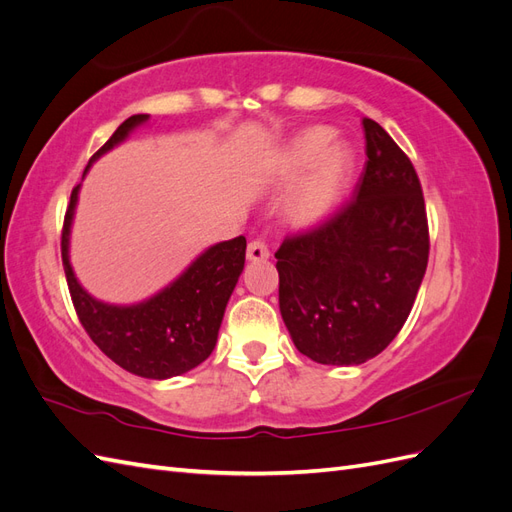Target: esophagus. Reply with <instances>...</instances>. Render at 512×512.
<instances>
[{"mask_svg":"<svg viewBox=\"0 0 512 512\" xmlns=\"http://www.w3.org/2000/svg\"><path fill=\"white\" fill-rule=\"evenodd\" d=\"M269 258V247L262 243V241H252L247 245V260L252 262H260V260H267Z\"/></svg>","mask_w":512,"mask_h":512,"instance_id":"esophagus-1","label":"esophagus"}]
</instances>
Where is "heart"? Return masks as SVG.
I'll use <instances>...</instances> for the list:
<instances>
[{
    "mask_svg": "<svg viewBox=\"0 0 512 512\" xmlns=\"http://www.w3.org/2000/svg\"><path fill=\"white\" fill-rule=\"evenodd\" d=\"M335 132L327 126L303 130L288 143L280 158V175L286 181L297 179L303 170L307 177L288 203V215L299 226H316L337 209L356 166V151L350 143H333Z\"/></svg>",
    "mask_w": 512,
    "mask_h": 512,
    "instance_id": "heart-1",
    "label": "heart"
}]
</instances>
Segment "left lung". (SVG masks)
Returning a JSON list of instances; mask_svg holds the SVG:
<instances>
[{"instance_id": "obj_1", "label": "left lung", "mask_w": 512, "mask_h": 512, "mask_svg": "<svg viewBox=\"0 0 512 512\" xmlns=\"http://www.w3.org/2000/svg\"><path fill=\"white\" fill-rule=\"evenodd\" d=\"M365 173L354 198L277 250L280 312L297 350L322 365H361L404 327L427 269L421 181L380 123L363 117Z\"/></svg>"}]
</instances>
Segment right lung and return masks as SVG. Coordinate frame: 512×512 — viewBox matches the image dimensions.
<instances>
[{
  "instance_id": "right-lung-1",
  "label": "right lung",
  "mask_w": 512,
  "mask_h": 512,
  "mask_svg": "<svg viewBox=\"0 0 512 512\" xmlns=\"http://www.w3.org/2000/svg\"><path fill=\"white\" fill-rule=\"evenodd\" d=\"M147 121L149 115H132L123 121L94 153L83 177L91 164L121 145ZM79 192L81 183L72 190L66 211L61 260L74 309L89 337L108 359L141 378L168 380L198 367L218 342L228 299L245 265V237L207 247L179 277L145 301L132 305L104 303L91 297L76 280L70 262V232Z\"/></svg>"
}]
</instances>
